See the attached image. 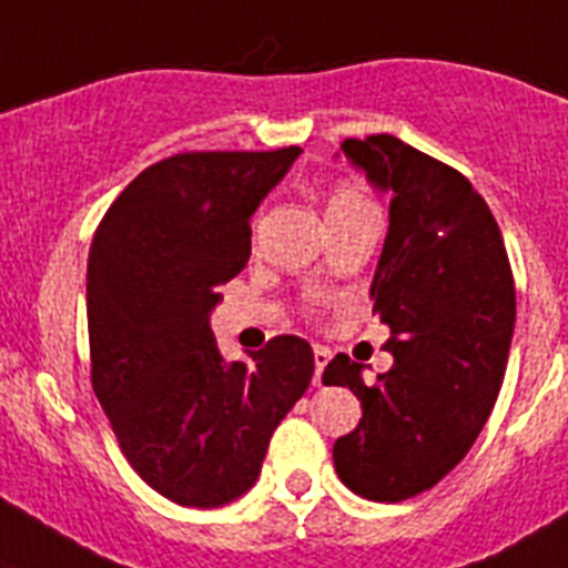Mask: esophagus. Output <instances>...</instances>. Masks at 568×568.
I'll return each mask as SVG.
<instances>
[{
	"label": "esophagus",
	"mask_w": 568,
	"mask_h": 568,
	"mask_svg": "<svg viewBox=\"0 0 568 568\" xmlns=\"http://www.w3.org/2000/svg\"><path fill=\"white\" fill-rule=\"evenodd\" d=\"M328 364V349L323 346H314V387H321L323 384V369Z\"/></svg>",
	"instance_id": "esophagus-1"
}]
</instances>
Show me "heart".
Returning a JSON list of instances; mask_svg holds the SVG:
<instances>
[{
    "label": "heart",
    "mask_w": 568,
    "mask_h": 568,
    "mask_svg": "<svg viewBox=\"0 0 568 568\" xmlns=\"http://www.w3.org/2000/svg\"><path fill=\"white\" fill-rule=\"evenodd\" d=\"M361 204H369L364 199V195L357 193V190L346 187V184H341V187H335L332 193H328V202H326V213L328 216H335V213H343V211H352V207H361Z\"/></svg>",
    "instance_id": "1"
}]
</instances>
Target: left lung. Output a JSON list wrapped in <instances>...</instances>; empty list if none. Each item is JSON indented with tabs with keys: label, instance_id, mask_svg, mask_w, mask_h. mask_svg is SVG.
I'll return each mask as SVG.
<instances>
[{
	"label": "left lung",
	"instance_id": "8db88e82",
	"mask_svg": "<svg viewBox=\"0 0 568 568\" xmlns=\"http://www.w3.org/2000/svg\"><path fill=\"white\" fill-rule=\"evenodd\" d=\"M341 150L393 193L369 288L393 366L366 384L361 364L328 361L323 384L349 387L364 409L332 456L346 488L402 503L450 474L488 422L511 349L514 274L497 219L459 170L393 135Z\"/></svg>",
	"mask_w": 568,
	"mask_h": 568
}]
</instances>
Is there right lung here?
Masks as SVG:
<instances>
[{
  "label": "right lung",
  "mask_w": 568,
  "mask_h": 568,
  "mask_svg": "<svg viewBox=\"0 0 568 568\" xmlns=\"http://www.w3.org/2000/svg\"><path fill=\"white\" fill-rule=\"evenodd\" d=\"M300 152L170 155L94 231L85 274L94 395L138 476L179 505L242 497L271 433L312 384L303 337L280 335L227 364L211 332L222 285L251 256V216Z\"/></svg>",
  "instance_id": "1"
}]
</instances>
